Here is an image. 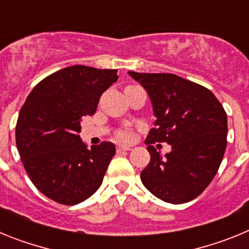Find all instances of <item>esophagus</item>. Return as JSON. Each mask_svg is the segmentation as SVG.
I'll return each mask as SVG.
<instances>
[{
  "instance_id": "1",
  "label": "esophagus",
  "mask_w": 249,
  "mask_h": 249,
  "mask_svg": "<svg viewBox=\"0 0 249 249\" xmlns=\"http://www.w3.org/2000/svg\"><path fill=\"white\" fill-rule=\"evenodd\" d=\"M124 151H131V147L124 146V144H118L117 152H124Z\"/></svg>"
}]
</instances>
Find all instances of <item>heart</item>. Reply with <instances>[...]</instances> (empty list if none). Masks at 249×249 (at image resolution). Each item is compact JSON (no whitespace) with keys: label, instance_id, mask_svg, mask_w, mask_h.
I'll return each instance as SVG.
<instances>
[{"label":"heart","instance_id":"1","mask_svg":"<svg viewBox=\"0 0 249 249\" xmlns=\"http://www.w3.org/2000/svg\"><path fill=\"white\" fill-rule=\"evenodd\" d=\"M121 137H122L123 140H129V137H131V136H129V133H127V132H123L122 135H121Z\"/></svg>","mask_w":249,"mask_h":249}]
</instances>
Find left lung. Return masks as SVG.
<instances>
[{
    "mask_svg": "<svg viewBox=\"0 0 249 249\" xmlns=\"http://www.w3.org/2000/svg\"><path fill=\"white\" fill-rule=\"evenodd\" d=\"M148 93L155 114L149 131L151 160L141 181L157 198L186 203L212 182L227 147V114L214 94L201 85L172 73L128 71ZM167 142L173 149L162 156L151 143Z\"/></svg>",
    "mask_w": 249,
    "mask_h": 249,
    "instance_id": "1",
    "label": "left lung"
}]
</instances>
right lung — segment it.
Masks as SVG:
<instances>
[{
	"instance_id": "1",
	"label": "right lung",
	"mask_w": 249,
	"mask_h": 249,
	"mask_svg": "<svg viewBox=\"0 0 249 249\" xmlns=\"http://www.w3.org/2000/svg\"><path fill=\"white\" fill-rule=\"evenodd\" d=\"M117 70L71 66L35 87L18 114L16 144L26 172L41 193L73 206L100 188L116 147H87L81 121L97 109L101 94L117 81Z\"/></svg>"
}]
</instances>
